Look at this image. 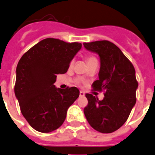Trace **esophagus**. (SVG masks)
<instances>
[{
    "label": "esophagus",
    "mask_w": 155,
    "mask_h": 155,
    "mask_svg": "<svg viewBox=\"0 0 155 155\" xmlns=\"http://www.w3.org/2000/svg\"><path fill=\"white\" fill-rule=\"evenodd\" d=\"M79 95L81 96V97H84V92L82 91H80V92H79Z\"/></svg>",
    "instance_id": "1"
}]
</instances>
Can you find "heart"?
Instances as JSON below:
<instances>
[{
	"mask_svg": "<svg viewBox=\"0 0 155 155\" xmlns=\"http://www.w3.org/2000/svg\"><path fill=\"white\" fill-rule=\"evenodd\" d=\"M85 59H86V61H87V63L88 64H91V63H92V62H94V61H97V58L94 56H91V55H87V56H86ZM73 63V61H71V64H72Z\"/></svg>",
	"mask_w": 155,
	"mask_h": 155,
	"instance_id": "1",
	"label": "heart"
}]
</instances>
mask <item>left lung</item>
I'll return each mask as SVG.
<instances>
[{
  "instance_id": "8db88e82",
  "label": "left lung",
  "mask_w": 155,
  "mask_h": 155,
  "mask_svg": "<svg viewBox=\"0 0 155 155\" xmlns=\"http://www.w3.org/2000/svg\"><path fill=\"white\" fill-rule=\"evenodd\" d=\"M83 45L100 57L99 79L93 83L92 88L105 92L102 100L93 94H85L88 104L84 108V114L96 131L112 133L126 122L136 103L138 82L134 68L120 49L109 41L84 42Z\"/></svg>"
}]
</instances>
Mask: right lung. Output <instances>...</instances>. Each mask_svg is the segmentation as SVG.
Instances as JSON below:
<instances>
[{
  "mask_svg": "<svg viewBox=\"0 0 155 155\" xmlns=\"http://www.w3.org/2000/svg\"><path fill=\"white\" fill-rule=\"evenodd\" d=\"M81 48L79 42L48 38L27 50L19 60L15 94L23 116L39 132L49 133L59 128L68 107L79 97L76 87L62 90L56 88L54 83L57 74L68 71Z\"/></svg>",
  "mask_w": 155,
  "mask_h": 155,
  "instance_id": "1",
  "label": "right lung"
}]
</instances>
